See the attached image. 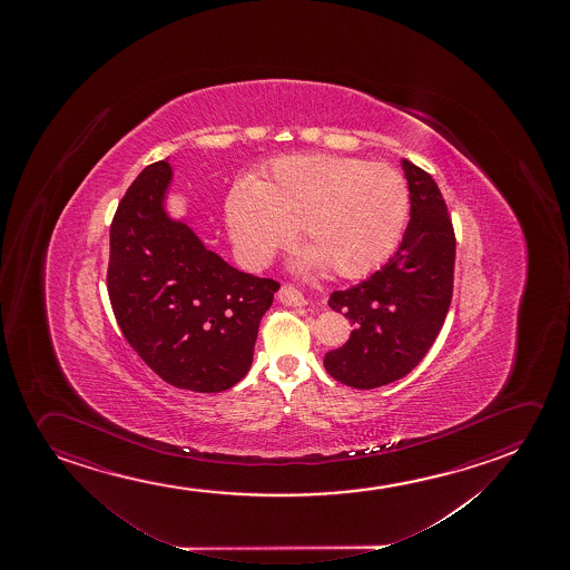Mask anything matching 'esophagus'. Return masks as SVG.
<instances>
[{"label":"esophagus","mask_w":570,"mask_h":570,"mask_svg":"<svg viewBox=\"0 0 570 570\" xmlns=\"http://www.w3.org/2000/svg\"><path fill=\"white\" fill-rule=\"evenodd\" d=\"M277 298L285 304H293V306H304L306 304V298H304L303 293L301 291H296L295 287H291V285H283L279 288V293H277Z\"/></svg>","instance_id":"34e87169"}]
</instances>
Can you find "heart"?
Returning a JSON list of instances; mask_svg holds the SVG:
<instances>
[{"label": "heart", "instance_id": "b5f03b06", "mask_svg": "<svg viewBox=\"0 0 570 570\" xmlns=\"http://www.w3.org/2000/svg\"><path fill=\"white\" fill-rule=\"evenodd\" d=\"M228 233L244 266H266L301 230L306 266L330 264L343 277L382 266L400 244L410 190L394 167L311 153L272 163L256 183H238L225 202Z\"/></svg>", "mask_w": 570, "mask_h": 570}]
</instances>
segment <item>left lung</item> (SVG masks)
<instances>
[{
    "label": "left lung",
    "mask_w": 570,
    "mask_h": 570,
    "mask_svg": "<svg viewBox=\"0 0 570 570\" xmlns=\"http://www.w3.org/2000/svg\"><path fill=\"white\" fill-rule=\"evenodd\" d=\"M410 186L411 219L394 256L365 282L334 291L332 311L353 332L327 351V374L357 390L386 386L413 371L446 318L454 287L455 236L433 176L402 160Z\"/></svg>",
    "instance_id": "1"
}]
</instances>
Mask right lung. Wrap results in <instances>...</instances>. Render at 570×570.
<instances>
[{
	"instance_id": "right-lung-1",
	"label": "right lung",
	"mask_w": 570,
	"mask_h": 570,
	"mask_svg": "<svg viewBox=\"0 0 570 570\" xmlns=\"http://www.w3.org/2000/svg\"><path fill=\"white\" fill-rule=\"evenodd\" d=\"M168 160L141 170L110 225L108 296L124 337L170 386L213 394L250 371L279 283L244 274L165 212Z\"/></svg>"
}]
</instances>
